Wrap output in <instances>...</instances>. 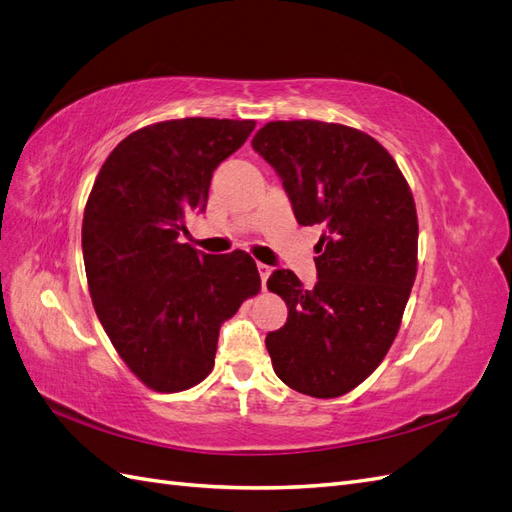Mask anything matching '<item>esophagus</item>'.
Listing matches in <instances>:
<instances>
[{
  "mask_svg": "<svg viewBox=\"0 0 512 512\" xmlns=\"http://www.w3.org/2000/svg\"><path fill=\"white\" fill-rule=\"evenodd\" d=\"M271 267L269 265H262V262H258V273H260V280H262V286L267 284V280H269V275H271Z\"/></svg>",
  "mask_w": 512,
  "mask_h": 512,
  "instance_id": "34e87169",
  "label": "esophagus"
}]
</instances>
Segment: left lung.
Here are the masks:
<instances>
[{
	"label": "left lung",
	"mask_w": 512,
	"mask_h": 512,
	"mask_svg": "<svg viewBox=\"0 0 512 512\" xmlns=\"http://www.w3.org/2000/svg\"><path fill=\"white\" fill-rule=\"evenodd\" d=\"M252 147L280 175L301 226L322 224L318 282L277 269L288 320L267 335L277 378L318 399L346 395L389 352L416 277L410 185L376 138L342 123L271 121Z\"/></svg>",
	"instance_id": "8db88e82"
}]
</instances>
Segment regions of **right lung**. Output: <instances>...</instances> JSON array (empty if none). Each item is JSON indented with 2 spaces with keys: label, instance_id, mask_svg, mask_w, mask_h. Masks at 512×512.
<instances>
[{
  "label": "right lung",
  "instance_id": "1",
  "mask_svg": "<svg viewBox=\"0 0 512 512\" xmlns=\"http://www.w3.org/2000/svg\"><path fill=\"white\" fill-rule=\"evenodd\" d=\"M252 119H170L141 128L102 164L83 215L91 301L132 374L179 393L213 369L222 322L260 290L256 262L179 243L207 207L213 170L252 134Z\"/></svg>",
  "mask_w": 512,
  "mask_h": 512
}]
</instances>
